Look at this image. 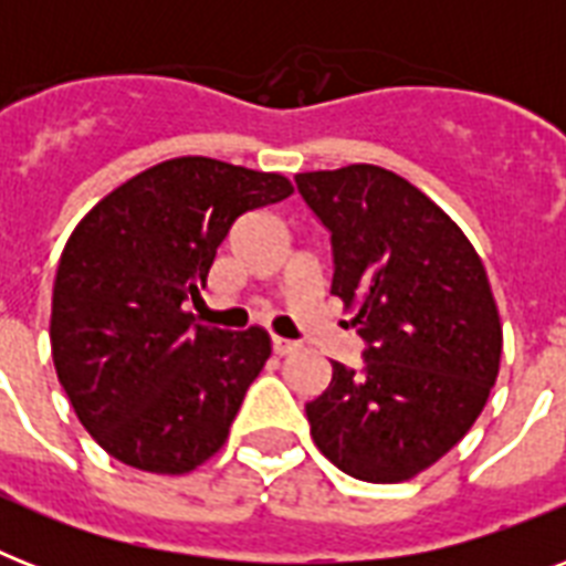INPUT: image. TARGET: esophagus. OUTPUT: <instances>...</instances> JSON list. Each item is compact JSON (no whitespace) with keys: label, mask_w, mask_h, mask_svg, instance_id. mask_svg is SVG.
Here are the masks:
<instances>
[{"label":"esophagus","mask_w":566,"mask_h":566,"mask_svg":"<svg viewBox=\"0 0 566 566\" xmlns=\"http://www.w3.org/2000/svg\"><path fill=\"white\" fill-rule=\"evenodd\" d=\"M296 340H284V337H275L273 335V353L275 355H291V353H296Z\"/></svg>","instance_id":"obj_1"}]
</instances>
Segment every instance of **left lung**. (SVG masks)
Wrapping results in <instances>:
<instances>
[{
	"mask_svg": "<svg viewBox=\"0 0 566 566\" xmlns=\"http://www.w3.org/2000/svg\"><path fill=\"white\" fill-rule=\"evenodd\" d=\"M332 234V293L355 311L361 367L332 361L305 405L311 438L346 475L408 482L482 413L500 373L502 326L467 234L411 181L373 164L300 172Z\"/></svg>",
	"mask_w": 566,
	"mask_h": 566,
	"instance_id": "obj_1",
	"label": "left lung"
}]
</instances>
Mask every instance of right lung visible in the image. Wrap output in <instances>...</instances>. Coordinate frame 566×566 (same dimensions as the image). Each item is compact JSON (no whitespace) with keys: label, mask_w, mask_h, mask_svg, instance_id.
I'll return each instance as SVG.
<instances>
[{"label":"right lung","mask_w":566,"mask_h":566,"mask_svg":"<svg viewBox=\"0 0 566 566\" xmlns=\"http://www.w3.org/2000/svg\"><path fill=\"white\" fill-rule=\"evenodd\" d=\"M293 185L202 155L119 185L66 240L52 291V361L82 426L108 455L181 475L226 443L270 358L264 328L193 326L217 247L240 213Z\"/></svg>","instance_id":"1"}]
</instances>
